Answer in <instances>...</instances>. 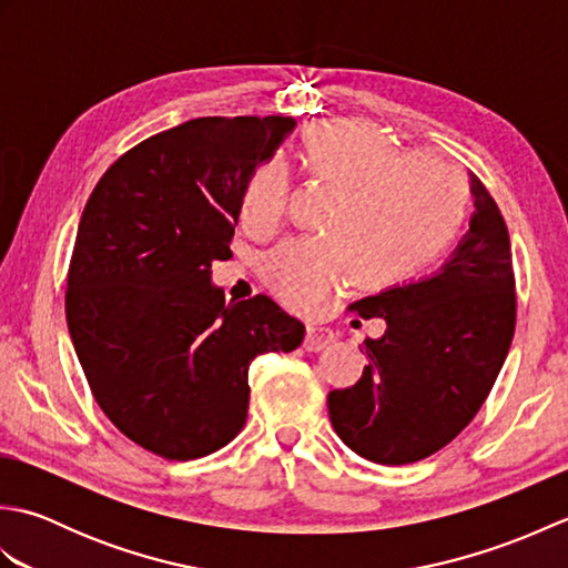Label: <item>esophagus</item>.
I'll list each match as a JSON object with an SVG mask.
<instances>
[{"label": "esophagus", "instance_id": "esophagus-1", "mask_svg": "<svg viewBox=\"0 0 568 568\" xmlns=\"http://www.w3.org/2000/svg\"><path fill=\"white\" fill-rule=\"evenodd\" d=\"M334 344V334L324 327H310L305 334V348L307 352H322Z\"/></svg>", "mask_w": 568, "mask_h": 568}]
</instances>
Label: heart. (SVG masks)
<instances>
[{
  "instance_id": "heart-1",
  "label": "heart",
  "mask_w": 568,
  "mask_h": 568,
  "mask_svg": "<svg viewBox=\"0 0 568 568\" xmlns=\"http://www.w3.org/2000/svg\"><path fill=\"white\" fill-rule=\"evenodd\" d=\"M305 163L342 192L324 239L297 236L263 258L268 291L287 307L307 310L344 281L388 285L437 258L456 236L468 207V180L444 153L397 151L366 122H327L307 131ZM291 202V171L281 159L253 168L239 216L253 234H271Z\"/></svg>"
}]
</instances>
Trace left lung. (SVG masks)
Segmentation results:
<instances>
[{
  "label": "left lung",
  "instance_id": "obj_1",
  "mask_svg": "<svg viewBox=\"0 0 568 568\" xmlns=\"http://www.w3.org/2000/svg\"><path fill=\"white\" fill-rule=\"evenodd\" d=\"M470 192L468 234L442 271L348 307L388 324L381 339L364 342L371 361L361 381L327 397L334 432L373 464H415L449 444L486 403L510 352L508 226L474 173Z\"/></svg>",
  "mask_w": 568,
  "mask_h": 568
}]
</instances>
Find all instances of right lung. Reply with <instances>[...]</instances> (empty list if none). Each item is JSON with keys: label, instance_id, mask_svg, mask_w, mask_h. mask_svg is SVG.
I'll return each instance as SVG.
<instances>
[{"label": "right lung", "instance_id": "obj_1", "mask_svg": "<svg viewBox=\"0 0 568 568\" xmlns=\"http://www.w3.org/2000/svg\"><path fill=\"white\" fill-rule=\"evenodd\" d=\"M293 116H200L106 168L72 248L65 317L94 400L134 444L171 462L207 456L244 429L248 366L303 344L271 297L224 305L212 263L232 258L253 168Z\"/></svg>", "mask_w": 568, "mask_h": 568}]
</instances>
